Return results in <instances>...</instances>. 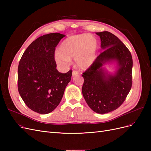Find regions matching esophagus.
Wrapping results in <instances>:
<instances>
[{"mask_svg": "<svg viewBox=\"0 0 151 151\" xmlns=\"http://www.w3.org/2000/svg\"><path fill=\"white\" fill-rule=\"evenodd\" d=\"M78 74H79V72L77 70H73L72 71V77H75V76L78 75Z\"/></svg>", "mask_w": 151, "mask_h": 151, "instance_id": "34e87169", "label": "esophagus"}]
</instances>
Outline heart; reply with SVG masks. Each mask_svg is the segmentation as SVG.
Returning a JSON list of instances; mask_svg holds the SVG:
<instances>
[{
  "label": "heart",
  "mask_w": 151,
  "mask_h": 151,
  "mask_svg": "<svg viewBox=\"0 0 151 151\" xmlns=\"http://www.w3.org/2000/svg\"><path fill=\"white\" fill-rule=\"evenodd\" d=\"M98 42L92 35L80 34L69 36L63 41L55 55V61L61 67L70 65L74 58L76 65L86 69L93 64L97 56Z\"/></svg>",
  "instance_id": "1"
}]
</instances>
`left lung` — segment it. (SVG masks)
I'll list each match as a JSON object with an SVG mask.
<instances>
[{
	"instance_id": "obj_1",
	"label": "left lung",
	"mask_w": 151,
	"mask_h": 151,
	"mask_svg": "<svg viewBox=\"0 0 151 151\" xmlns=\"http://www.w3.org/2000/svg\"><path fill=\"white\" fill-rule=\"evenodd\" d=\"M101 39L104 52L82 75V93L87 104L94 112L104 114L115 110L124 102L132 84V61L129 50L118 37L108 31L96 33ZM116 61L118 68L110 75L102 67Z\"/></svg>"
}]
</instances>
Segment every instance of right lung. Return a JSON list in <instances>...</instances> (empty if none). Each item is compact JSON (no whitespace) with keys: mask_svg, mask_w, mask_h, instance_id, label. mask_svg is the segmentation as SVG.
<instances>
[{"mask_svg":"<svg viewBox=\"0 0 151 151\" xmlns=\"http://www.w3.org/2000/svg\"><path fill=\"white\" fill-rule=\"evenodd\" d=\"M64 36L58 33L40 36L26 48L19 61L18 91L26 106L40 114L57 107L71 80L72 70L59 72L54 57L55 47Z\"/></svg>","mask_w":151,"mask_h":151,"instance_id":"add662e5","label":"right lung"}]
</instances>
